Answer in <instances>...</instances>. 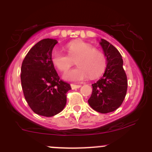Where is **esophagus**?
<instances>
[{
    "instance_id": "esophagus-1",
    "label": "esophagus",
    "mask_w": 152,
    "mask_h": 152,
    "mask_svg": "<svg viewBox=\"0 0 152 152\" xmlns=\"http://www.w3.org/2000/svg\"><path fill=\"white\" fill-rule=\"evenodd\" d=\"M71 88L73 89V90H75V89H77V88H79V87H81V85H73V84H71Z\"/></svg>"
}]
</instances>
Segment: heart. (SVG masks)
Returning a JSON list of instances; mask_svg holds the SVG:
<instances>
[{
  "instance_id": "obj_1",
  "label": "heart",
  "mask_w": 152,
  "mask_h": 152,
  "mask_svg": "<svg viewBox=\"0 0 152 152\" xmlns=\"http://www.w3.org/2000/svg\"><path fill=\"white\" fill-rule=\"evenodd\" d=\"M66 48L68 54L58 50H53L51 61L61 71H67L73 65L76 59L77 67L69 70L64 75L67 80L79 82L87 79L89 76L94 79L100 76L106 67L105 56L100 50L90 43L83 41L69 42Z\"/></svg>"
}]
</instances>
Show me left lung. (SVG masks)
<instances>
[{
	"instance_id": "8db88e82",
	"label": "left lung",
	"mask_w": 152,
	"mask_h": 152,
	"mask_svg": "<svg viewBox=\"0 0 152 152\" xmlns=\"http://www.w3.org/2000/svg\"><path fill=\"white\" fill-rule=\"evenodd\" d=\"M100 45L107 57V67L103 76L92 85L93 93L88 103L96 111L108 113L122 104L128 85L123 59L118 50L104 39H101Z\"/></svg>"
}]
</instances>
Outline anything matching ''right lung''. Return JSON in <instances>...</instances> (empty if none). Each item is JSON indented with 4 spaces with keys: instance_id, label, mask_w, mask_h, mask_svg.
Here are the masks:
<instances>
[{
    "instance_id": "obj_1",
    "label": "right lung",
    "mask_w": 152,
    "mask_h": 152,
    "mask_svg": "<svg viewBox=\"0 0 152 152\" xmlns=\"http://www.w3.org/2000/svg\"><path fill=\"white\" fill-rule=\"evenodd\" d=\"M56 39H44L35 44L23 61L21 85L24 97L34 113L52 117L65 107L66 93L71 89L61 80L51 61Z\"/></svg>"
}]
</instances>
